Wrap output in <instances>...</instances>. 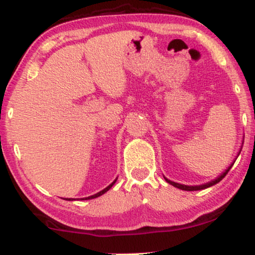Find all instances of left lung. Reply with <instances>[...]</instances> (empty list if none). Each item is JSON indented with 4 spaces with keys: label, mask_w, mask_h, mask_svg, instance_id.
Masks as SVG:
<instances>
[{
    "label": "left lung",
    "mask_w": 255,
    "mask_h": 255,
    "mask_svg": "<svg viewBox=\"0 0 255 255\" xmlns=\"http://www.w3.org/2000/svg\"><path fill=\"white\" fill-rule=\"evenodd\" d=\"M239 153H240V152H239ZM238 156H239V154H238ZM233 164H234V161H233L232 164H231V166L227 168V170H225V172H223V173H221L220 176L217 178V179H214L212 181H210V183H206V184H204V185H198V186H187V185H181V184L174 183V181L168 180L167 178H165V177L164 178H165V180H166L168 184H171L172 186H174V187H177V188H180V190H184V191H199V190H204V188H207V187H210V186H213V185H216V184L219 183L220 180H223L224 178H225V176H226V174L229 173V171L231 170V167L233 166Z\"/></svg>",
    "instance_id": "left-lung-1"
}]
</instances>
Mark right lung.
<instances>
[{"label": "right lung", "mask_w": 255, "mask_h": 255, "mask_svg": "<svg viewBox=\"0 0 255 255\" xmlns=\"http://www.w3.org/2000/svg\"><path fill=\"white\" fill-rule=\"evenodd\" d=\"M116 180H117V179H116ZM116 180L114 181V183H111L110 185H109V186H108V187H105V188H104V190H102V191H101V192L96 193V194H94V196H90V197H88V198H84V199H85V200H88V199H94V198H97V197H99V196H102V194H104L105 192H108V191H109V190H110V188H111L112 186H114V184L116 183ZM84 199H83V200H84ZM65 200H72V199H68V198H67V199H65Z\"/></svg>", "instance_id": "1"}]
</instances>
